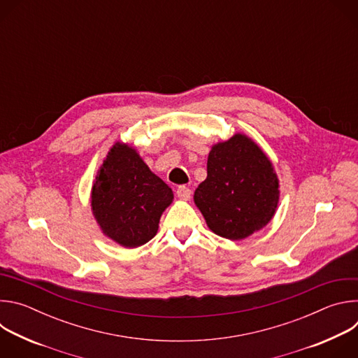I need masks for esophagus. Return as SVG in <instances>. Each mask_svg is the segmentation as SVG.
<instances>
[{
  "mask_svg": "<svg viewBox=\"0 0 358 358\" xmlns=\"http://www.w3.org/2000/svg\"><path fill=\"white\" fill-rule=\"evenodd\" d=\"M177 196L181 198V199H189V196H191V189H189L188 187H185V185H180V187L177 188Z\"/></svg>",
  "mask_w": 358,
  "mask_h": 358,
  "instance_id": "esophagus-1",
  "label": "esophagus"
}]
</instances>
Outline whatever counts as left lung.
Segmentation results:
<instances>
[{
	"label": "left lung",
	"instance_id": "obj_1",
	"mask_svg": "<svg viewBox=\"0 0 358 358\" xmlns=\"http://www.w3.org/2000/svg\"><path fill=\"white\" fill-rule=\"evenodd\" d=\"M207 174L194 201L217 235L243 239L272 220L279 182L271 162L250 138L235 134L214 145Z\"/></svg>",
	"mask_w": 358,
	"mask_h": 358
}]
</instances>
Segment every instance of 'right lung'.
I'll use <instances>...</instances> for the list:
<instances>
[{"mask_svg":"<svg viewBox=\"0 0 358 358\" xmlns=\"http://www.w3.org/2000/svg\"><path fill=\"white\" fill-rule=\"evenodd\" d=\"M171 201V188L120 143L109 151L92 188V210L100 228L126 248L144 245L157 234Z\"/></svg>","mask_w":358,"mask_h":358,"instance_id":"right-lung-1","label":"right lung"}]
</instances>
